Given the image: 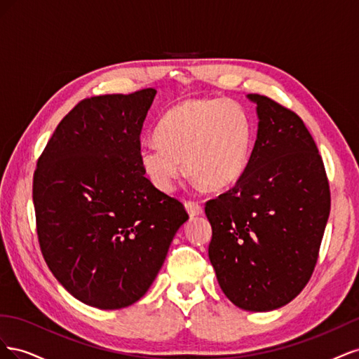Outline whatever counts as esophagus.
Returning a JSON list of instances; mask_svg holds the SVG:
<instances>
[{
	"label": "esophagus",
	"mask_w": 359,
	"mask_h": 359,
	"mask_svg": "<svg viewBox=\"0 0 359 359\" xmlns=\"http://www.w3.org/2000/svg\"><path fill=\"white\" fill-rule=\"evenodd\" d=\"M186 210L190 217H198V215L203 214V208L198 202H191V201L186 202Z\"/></svg>",
	"instance_id": "esophagus-1"
}]
</instances>
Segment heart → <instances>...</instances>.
Wrapping results in <instances>:
<instances>
[{
  "mask_svg": "<svg viewBox=\"0 0 359 359\" xmlns=\"http://www.w3.org/2000/svg\"><path fill=\"white\" fill-rule=\"evenodd\" d=\"M157 145L139 151V163L153 186L170 193L181 163L199 186L226 190L241 180L252 151V123L233 100L199 99L178 103L161 116Z\"/></svg>",
  "mask_w": 359,
  "mask_h": 359,
  "instance_id": "b5f03b06",
  "label": "heart"
}]
</instances>
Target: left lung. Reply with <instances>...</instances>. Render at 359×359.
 <instances>
[{"instance_id": "1", "label": "left lung", "mask_w": 359, "mask_h": 359, "mask_svg": "<svg viewBox=\"0 0 359 359\" xmlns=\"http://www.w3.org/2000/svg\"><path fill=\"white\" fill-rule=\"evenodd\" d=\"M257 135L236 186L206 202L217 281L236 307L271 311L306 287L316 265L331 198L323 161L302 119L265 95Z\"/></svg>"}]
</instances>
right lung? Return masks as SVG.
<instances>
[{
    "label": "right lung",
    "mask_w": 359,
    "mask_h": 359,
    "mask_svg": "<svg viewBox=\"0 0 359 359\" xmlns=\"http://www.w3.org/2000/svg\"><path fill=\"white\" fill-rule=\"evenodd\" d=\"M157 91L91 97L53 132L32 182L37 235L70 295L100 310L132 306L153 285L184 205L140 168V132Z\"/></svg>",
    "instance_id": "obj_1"
}]
</instances>
